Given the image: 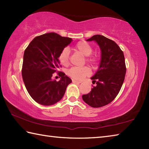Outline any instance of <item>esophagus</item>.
<instances>
[{"instance_id": "1", "label": "esophagus", "mask_w": 149, "mask_h": 149, "mask_svg": "<svg viewBox=\"0 0 149 149\" xmlns=\"http://www.w3.org/2000/svg\"><path fill=\"white\" fill-rule=\"evenodd\" d=\"M72 82L74 83H81V81L75 80V79H73L72 80Z\"/></svg>"}]
</instances>
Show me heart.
<instances>
[{
  "label": "heart",
  "mask_w": 149,
  "mask_h": 149,
  "mask_svg": "<svg viewBox=\"0 0 149 149\" xmlns=\"http://www.w3.org/2000/svg\"><path fill=\"white\" fill-rule=\"evenodd\" d=\"M75 50L82 54L83 56H88L86 58V61L88 63L93 64L95 62V58L90 57L92 53H93V47L91 45L88 44L87 42L81 41L78 42L75 45L74 47ZM58 60L60 63L64 66H67L69 64V50L67 48L64 49L61 51L58 56ZM91 73L90 69L88 67H83V68H72L68 72V74L73 78L77 79H81L87 75H89Z\"/></svg>",
  "instance_id": "obj_1"
}]
</instances>
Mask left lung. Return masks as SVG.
<instances>
[{
  "label": "left lung",
  "instance_id": "left-lung-1",
  "mask_svg": "<svg viewBox=\"0 0 149 149\" xmlns=\"http://www.w3.org/2000/svg\"><path fill=\"white\" fill-rule=\"evenodd\" d=\"M86 41H94L101 51L98 69L91 79L96 85L82 98L93 107H101L111 102L119 93L126 75L124 53L116 43L107 38L96 34Z\"/></svg>",
  "mask_w": 149,
  "mask_h": 149
}]
</instances>
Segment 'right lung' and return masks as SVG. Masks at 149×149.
<instances>
[{
	"instance_id": "add662e5",
	"label": "right lung",
	"mask_w": 149,
	"mask_h": 149,
	"mask_svg": "<svg viewBox=\"0 0 149 149\" xmlns=\"http://www.w3.org/2000/svg\"><path fill=\"white\" fill-rule=\"evenodd\" d=\"M72 42L55 32L42 34L32 40L24 52L22 77L30 96L43 105H52L63 98L72 83L63 72L58 81L52 79L60 65L61 51Z\"/></svg>"
}]
</instances>
